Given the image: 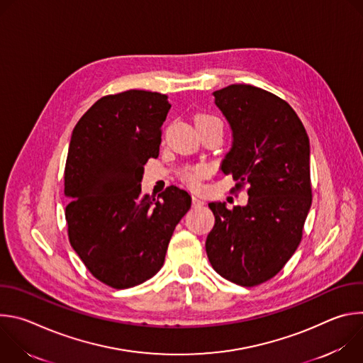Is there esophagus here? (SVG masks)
<instances>
[{
	"instance_id": "obj_1",
	"label": "esophagus",
	"mask_w": 363,
	"mask_h": 363,
	"mask_svg": "<svg viewBox=\"0 0 363 363\" xmlns=\"http://www.w3.org/2000/svg\"><path fill=\"white\" fill-rule=\"evenodd\" d=\"M202 205H203V199L199 198V196H196V195H194V196H192V206H195V208H198V206H202Z\"/></svg>"
}]
</instances>
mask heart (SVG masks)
Here are the masks:
<instances>
[{
  "instance_id": "1",
  "label": "heart",
  "mask_w": 363,
  "mask_h": 363,
  "mask_svg": "<svg viewBox=\"0 0 363 363\" xmlns=\"http://www.w3.org/2000/svg\"><path fill=\"white\" fill-rule=\"evenodd\" d=\"M201 119H216V118L208 116V115H201V116L196 118V121H201ZM206 174H208V169H206L203 165H195V167L185 168L181 172V178L186 185H189L192 188H196Z\"/></svg>"
}]
</instances>
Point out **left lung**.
<instances>
[{"label": "left lung", "mask_w": 363, "mask_h": 363, "mask_svg": "<svg viewBox=\"0 0 363 363\" xmlns=\"http://www.w3.org/2000/svg\"><path fill=\"white\" fill-rule=\"evenodd\" d=\"M233 130V146L221 164L248 186L244 206L228 210L210 202L216 224L205 250L224 279L252 287L274 277L301 241L312 205L310 143L289 103L251 84H231L213 93Z\"/></svg>", "instance_id": "8db88e82"}]
</instances>
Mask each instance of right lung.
<instances>
[{"instance_id": "right-lung-1", "label": "right lung", "mask_w": 363, "mask_h": 363, "mask_svg": "<svg viewBox=\"0 0 363 363\" xmlns=\"http://www.w3.org/2000/svg\"><path fill=\"white\" fill-rule=\"evenodd\" d=\"M168 96L126 90L99 99L73 129L65 168L69 240L87 270L113 289L157 274L191 196L168 186L143 195V167L158 158Z\"/></svg>"}]
</instances>
